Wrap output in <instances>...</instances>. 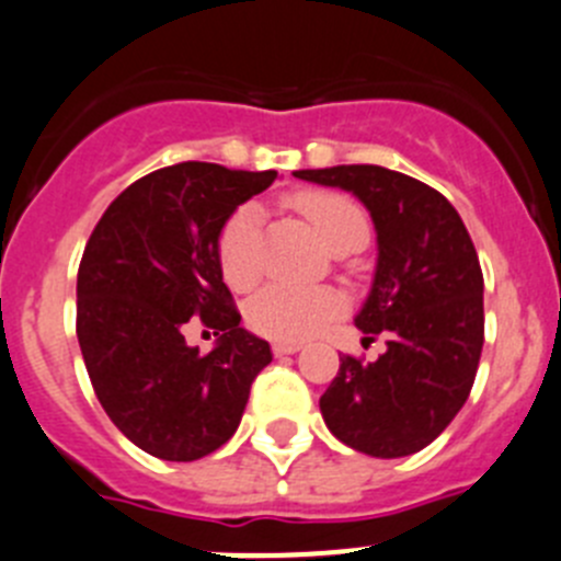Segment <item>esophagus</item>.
Masks as SVG:
<instances>
[{"label": "esophagus", "instance_id": "obj_1", "mask_svg": "<svg viewBox=\"0 0 561 561\" xmlns=\"http://www.w3.org/2000/svg\"><path fill=\"white\" fill-rule=\"evenodd\" d=\"M302 344H297V341H275L272 344V352H275L277 357L280 355H295V352H300Z\"/></svg>", "mask_w": 561, "mask_h": 561}]
</instances>
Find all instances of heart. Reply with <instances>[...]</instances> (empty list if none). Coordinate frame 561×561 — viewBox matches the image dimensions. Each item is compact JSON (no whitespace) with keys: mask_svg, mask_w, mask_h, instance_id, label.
<instances>
[{"mask_svg":"<svg viewBox=\"0 0 561 561\" xmlns=\"http://www.w3.org/2000/svg\"><path fill=\"white\" fill-rule=\"evenodd\" d=\"M295 206L311 220L319 237L333 250L350 242H366L369 222L364 209L330 190H311L295 197ZM261 209L242 204L228 215L217 233V264L233 289H250L261 275ZM346 300L330 286L270 284L255 291L244 308V319L255 333L277 341H302L322 330L330 319L341 317Z\"/></svg>","mask_w":561,"mask_h":561,"instance_id":"obj_1","label":"heart"}]
</instances>
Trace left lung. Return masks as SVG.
Returning <instances> with one entry per match:
<instances>
[{
	"instance_id": "1",
	"label": "left lung",
	"mask_w": 561,
	"mask_h": 561,
	"mask_svg": "<svg viewBox=\"0 0 561 561\" xmlns=\"http://www.w3.org/2000/svg\"><path fill=\"white\" fill-rule=\"evenodd\" d=\"M352 192L377 231V272L355 324L388 350L341 357L319 399L328 430L371 457H408L451 424L471 393L484 344V277L460 215L424 181L380 164L297 170Z\"/></svg>"
}]
</instances>
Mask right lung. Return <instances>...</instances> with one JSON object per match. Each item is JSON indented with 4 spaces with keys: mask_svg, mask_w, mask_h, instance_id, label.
Listing matches in <instances>:
<instances>
[{
    "mask_svg": "<svg viewBox=\"0 0 561 561\" xmlns=\"http://www.w3.org/2000/svg\"><path fill=\"white\" fill-rule=\"evenodd\" d=\"M211 162L153 170L126 186L84 244L77 335L101 408L159 460L192 462L237 432L270 344L239 328L217 264V233L233 209L275 181ZM220 334L203 355L186 323Z\"/></svg>",
    "mask_w": 561,
    "mask_h": 561,
    "instance_id": "obj_1",
    "label": "right lung"
}]
</instances>
